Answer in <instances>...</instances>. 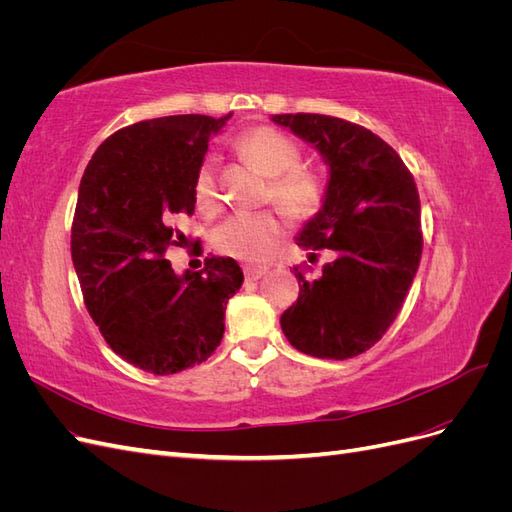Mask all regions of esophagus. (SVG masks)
<instances>
[{"label": "esophagus", "instance_id": "obj_1", "mask_svg": "<svg viewBox=\"0 0 512 512\" xmlns=\"http://www.w3.org/2000/svg\"><path fill=\"white\" fill-rule=\"evenodd\" d=\"M245 280H260V277H265L269 273L267 267H245Z\"/></svg>", "mask_w": 512, "mask_h": 512}]
</instances>
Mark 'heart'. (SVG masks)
<instances>
[{
    "mask_svg": "<svg viewBox=\"0 0 512 512\" xmlns=\"http://www.w3.org/2000/svg\"><path fill=\"white\" fill-rule=\"evenodd\" d=\"M237 147L260 173L271 177L265 198L275 203L290 220L314 218L324 200V181L318 170L301 166V147L284 132L271 126L245 130ZM194 200L198 211L213 215L220 209L222 196L213 162L198 168L194 179ZM284 237V224L273 211L232 215L213 232V247L224 256L243 262H262Z\"/></svg>",
    "mask_w": 512,
    "mask_h": 512,
    "instance_id": "heart-1",
    "label": "heart"
}]
</instances>
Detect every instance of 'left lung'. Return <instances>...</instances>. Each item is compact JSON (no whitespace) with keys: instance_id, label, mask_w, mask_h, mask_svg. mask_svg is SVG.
I'll list each match as a JSON object with an SVG mask.
<instances>
[{"instance_id":"left-lung-1","label":"left lung","mask_w":512,"mask_h":512,"mask_svg":"<svg viewBox=\"0 0 512 512\" xmlns=\"http://www.w3.org/2000/svg\"><path fill=\"white\" fill-rule=\"evenodd\" d=\"M273 121L312 143L331 168L324 205L297 241L337 254L312 282L294 267L301 292L282 314V331L305 354L352 359L404 307L423 252L421 198L397 151L359 123L318 113Z\"/></svg>"}]
</instances>
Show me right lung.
<instances>
[{
    "instance_id": "right-lung-1",
    "label": "right lung",
    "mask_w": 512,
    "mask_h": 512,
    "mask_svg": "<svg viewBox=\"0 0 512 512\" xmlns=\"http://www.w3.org/2000/svg\"><path fill=\"white\" fill-rule=\"evenodd\" d=\"M232 113L132 123L96 149L72 220V262L106 344L156 376L207 361L224 335V309L243 284L232 258H205L179 277L164 258L194 213V179L209 138Z\"/></svg>"
}]
</instances>
